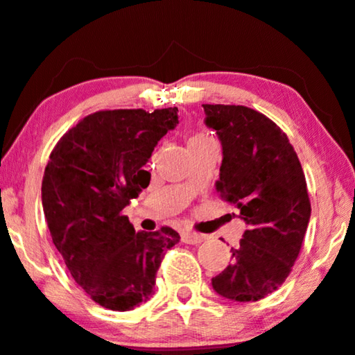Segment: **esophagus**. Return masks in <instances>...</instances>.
<instances>
[{
	"label": "esophagus",
	"instance_id": "obj_1",
	"mask_svg": "<svg viewBox=\"0 0 355 355\" xmlns=\"http://www.w3.org/2000/svg\"><path fill=\"white\" fill-rule=\"evenodd\" d=\"M182 241L187 243V245H198V243L205 241V236L203 234L189 232V230H187V232L182 233Z\"/></svg>",
	"mask_w": 355,
	"mask_h": 355
}]
</instances>
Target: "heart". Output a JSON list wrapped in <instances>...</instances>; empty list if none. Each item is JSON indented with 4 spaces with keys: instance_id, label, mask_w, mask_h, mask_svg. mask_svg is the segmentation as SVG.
<instances>
[{
    "instance_id": "heart-1",
    "label": "heart",
    "mask_w": 355,
    "mask_h": 355,
    "mask_svg": "<svg viewBox=\"0 0 355 355\" xmlns=\"http://www.w3.org/2000/svg\"><path fill=\"white\" fill-rule=\"evenodd\" d=\"M208 140H213L210 135L205 134V132H196V134H193V135L190 137L189 145H193V144H202V142H208Z\"/></svg>"
}]
</instances>
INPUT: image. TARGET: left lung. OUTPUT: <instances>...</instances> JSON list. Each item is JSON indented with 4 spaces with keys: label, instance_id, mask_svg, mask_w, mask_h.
<instances>
[{
    "label": "left lung",
    "instance_id": "8db88e82",
    "mask_svg": "<svg viewBox=\"0 0 355 355\" xmlns=\"http://www.w3.org/2000/svg\"><path fill=\"white\" fill-rule=\"evenodd\" d=\"M203 109L223 147L216 190L248 225L211 286L226 300L259 301L284 283L301 251L311 218L304 172L288 135L266 115L245 105Z\"/></svg>",
    "mask_w": 355,
    "mask_h": 355
}]
</instances>
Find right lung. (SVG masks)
<instances>
[{
  "instance_id": "obj_1",
  "label": "right lung",
  "mask_w": 355,
  "mask_h": 355,
  "mask_svg": "<svg viewBox=\"0 0 355 355\" xmlns=\"http://www.w3.org/2000/svg\"><path fill=\"white\" fill-rule=\"evenodd\" d=\"M178 109L99 110L76 123L49 155L41 196L54 246L97 304L129 311L150 300L170 226L137 232L122 213L150 183L153 148L178 123Z\"/></svg>"
}]
</instances>
